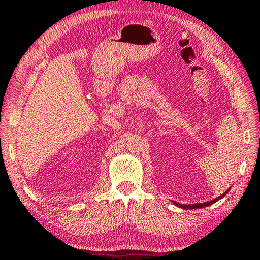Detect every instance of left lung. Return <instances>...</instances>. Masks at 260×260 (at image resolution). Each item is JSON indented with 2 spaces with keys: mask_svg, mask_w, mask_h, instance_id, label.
Here are the masks:
<instances>
[{
  "mask_svg": "<svg viewBox=\"0 0 260 260\" xmlns=\"http://www.w3.org/2000/svg\"><path fill=\"white\" fill-rule=\"evenodd\" d=\"M228 192V190L226 191V192H223L221 196H219L218 199H215V200H213V201H210V202H206V203H199V204H189V205H184V204H179V203H175L177 204L178 206H180V208H182V209H200V208H205V206H209V205H211V204H213V203H215V202L217 201H219L220 199H222L223 196L226 195V193Z\"/></svg>",
  "mask_w": 260,
  "mask_h": 260,
  "instance_id": "1",
  "label": "left lung"
}]
</instances>
